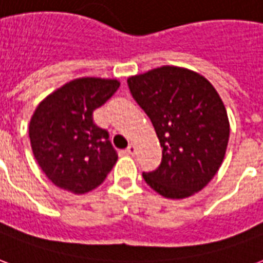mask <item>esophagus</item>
I'll return each mask as SVG.
<instances>
[{"label": "esophagus", "instance_id": "obj_1", "mask_svg": "<svg viewBox=\"0 0 263 263\" xmlns=\"http://www.w3.org/2000/svg\"><path fill=\"white\" fill-rule=\"evenodd\" d=\"M127 153L128 154H134V153H135V146L132 145V143L127 147Z\"/></svg>", "mask_w": 263, "mask_h": 263}]
</instances>
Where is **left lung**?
I'll list each match as a JSON object with an SVG mask.
<instances>
[{
    "instance_id": "1",
    "label": "left lung",
    "mask_w": 263,
    "mask_h": 263,
    "mask_svg": "<svg viewBox=\"0 0 263 263\" xmlns=\"http://www.w3.org/2000/svg\"><path fill=\"white\" fill-rule=\"evenodd\" d=\"M132 96L152 120L163 160L146 183L160 196L179 200L210 183L225 158L229 118L207 78L179 66H161L128 77Z\"/></svg>"
}]
</instances>
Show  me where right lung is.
Listing matches in <instances>:
<instances>
[{"mask_svg": "<svg viewBox=\"0 0 263 263\" xmlns=\"http://www.w3.org/2000/svg\"><path fill=\"white\" fill-rule=\"evenodd\" d=\"M118 87L117 78H74L45 96L34 110L29 124L33 154L60 189L88 193L117 163L109 134L93 124L92 113Z\"/></svg>", "mask_w": 263, "mask_h": 263, "instance_id": "obj_1", "label": "right lung"}]
</instances>
